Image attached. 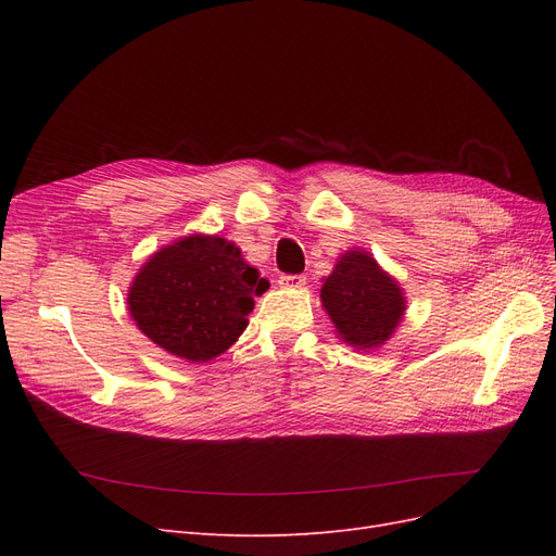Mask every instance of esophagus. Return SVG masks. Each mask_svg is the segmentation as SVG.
Wrapping results in <instances>:
<instances>
[{
  "mask_svg": "<svg viewBox=\"0 0 556 556\" xmlns=\"http://www.w3.org/2000/svg\"><path fill=\"white\" fill-rule=\"evenodd\" d=\"M278 285H280V288H285V290H299V288H304V285H306V276H280L278 278Z\"/></svg>",
  "mask_w": 556,
  "mask_h": 556,
  "instance_id": "34e87169",
  "label": "esophagus"
}]
</instances>
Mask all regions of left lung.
Masks as SVG:
<instances>
[{
	"label": "left lung",
	"mask_w": 556,
	"mask_h": 556,
	"mask_svg": "<svg viewBox=\"0 0 556 556\" xmlns=\"http://www.w3.org/2000/svg\"><path fill=\"white\" fill-rule=\"evenodd\" d=\"M319 299L336 333L359 350L390 341L406 313V296L399 282L362 250H348L341 255L325 278Z\"/></svg>",
	"instance_id": "8db88e82"
}]
</instances>
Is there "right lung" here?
<instances>
[{"mask_svg":"<svg viewBox=\"0 0 556 556\" xmlns=\"http://www.w3.org/2000/svg\"><path fill=\"white\" fill-rule=\"evenodd\" d=\"M268 280L223 237L192 233L157 250L131 280L127 308L150 341L185 362L223 355L248 327Z\"/></svg>","mask_w":556,"mask_h":556,"instance_id":"add662e5","label":"right lung"}]
</instances>
